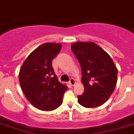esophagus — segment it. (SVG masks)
Returning a JSON list of instances; mask_svg holds the SVG:
<instances>
[{
    "label": "esophagus",
    "mask_w": 134,
    "mask_h": 134,
    "mask_svg": "<svg viewBox=\"0 0 134 134\" xmlns=\"http://www.w3.org/2000/svg\"><path fill=\"white\" fill-rule=\"evenodd\" d=\"M69 82L71 86H74V84H75V83H76V82H75V80H74V78H71Z\"/></svg>",
    "instance_id": "esophagus-1"
}]
</instances>
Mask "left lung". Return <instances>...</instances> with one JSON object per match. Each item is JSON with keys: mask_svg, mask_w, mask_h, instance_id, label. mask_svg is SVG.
Returning <instances> with one entry per match:
<instances>
[{"mask_svg": "<svg viewBox=\"0 0 134 134\" xmlns=\"http://www.w3.org/2000/svg\"><path fill=\"white\" fill-rule=\"evenodd\" d=\"M82 69L84 87L77 102L85 108H96L105 103L117 82L118 69L110 55L93 42H79L71 46Z\"/></svg>", "mask_w": 134, "mask_h": 134, "instance_id": "left-lung-1", "label": "left lung"}]
</instances>
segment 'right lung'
<instances>
[{"instance_id":"obj_1","label":"right lung","mask_w":134,"mask_h":134,"mask_svg":"<svg viewBox=\"0 0 134 134\" xmlns=\"http://www.w3.org/2000/svg\"><path fill=\"white\" fill-rule=\"evenodd\" d=\"M60 43H46L37 48L26 58L19 73L24 94L36 108L54 110L63 103L67 87L58 82L52 61L60 52Z\"/></svg>"}]
</instances>
